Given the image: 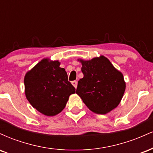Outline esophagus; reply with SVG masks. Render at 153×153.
<instances>
[{"label": "esophagus", "instance_id": "obj_1", "mask_svg": "<svg viewBox=\"0 0 153 153\" xmlns=\"http://www.w3.org/2000/svg\"><path fill=\"white\" fill-rule=\"evenodd\" d=\"M71 83H72V85H73V86H74L75 88H76L77 85H78V82H77V81H75V80H74V81H72Z\"/></svg>", "mask_w": 153, "mask_h": 153}]
</instances>
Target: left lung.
Wrapping results in <instances>:
<instances>
[{
  "label": "left lung",
  "instance_id": "obj_1",
  "mask_svg": "<svg viewBox=\"0 0 153 153\" xmlns=\"http://www.w3.org/2000/svg\"><path fill=\"white\" fill-rule=\"evenodd\" d=\"M81 62L83 78L80 79L76 94L91 111L106 114L117 108L126 89L124 76L103 55Z\"/></svg>",
  "mask_w": 153,
  "mask_h": 153
}]
</instances>
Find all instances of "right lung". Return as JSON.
I'll use <instances>...</instances> for the list:
<instances>
[{
  "mask_svg": "<svg viewBox=\"0 0 153 153\" xmlns=\"http://www.w3.org/2000/svg\"><path fill=\"white\" fill-rule=\"evenodd\" d=\"M58 60L44 58L26 73L25 95L31 105L42 114L52 117L64 109L75 88L68 81Z\"/></svg>",
  "mask_w": 153,
  "mask_h": 153,
  "instance_id": "1",
  "label": "right lung"
}]
</instances>
